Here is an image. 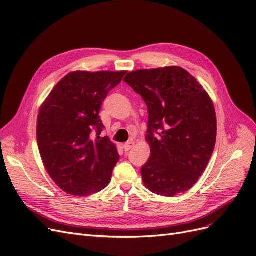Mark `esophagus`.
<instances>
[{
	"instance_id": "esophagus-1",
	"label": "esophagus",
	"mask_w": 256,
	"mask_h": 256,
	"mask_svg": "<svg viewBox=\"0 0 256 256\" xmlns=\"http://www.w3.org/2000/svg\"><path fill=\"white\" fill-rule=\"evenodd\" d=\"M134 146V141H129V142L124 144V148H125L126 152H128V150H130L131 148H132Z\"/></svg>"
}]
</instances>
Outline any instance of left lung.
<instances>
[{
  "mask_svg": "<svg viewBox=\"0 0 256 256\" xmlns=\"http://www.w3.org/2000/svg\"><path fill=\"white\" fill-rule=\"evenodd\" d=\"M147 106L150 157L145 187L164 196L188 191L203 174L216 138L214 106L194 76L176 66L142 69L124 78Z\"/></svg>",
  "mask_w": 256,
  "mask_h": 256,
  "instance_id": "left-lung-1",
  "label": "left lung"
}]
</instances>
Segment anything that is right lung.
Wrapping results in <instances>:
<instances>
[{
  "instance_id": "right-lung-1",
  "label": "right lung",
  "mask_w": 256,
  "mask_h": 256,
  "mask_svg": "<svg viewBox=\"0 0 256 256\" xmlns=\"http://www.w3.org/2000/svg\"><path fill=\"white\" fill-rule=\"evenodd\" d=\"M125 74H68L40 108L36 130L40 157L54 182L69 194L88 196L110 184L120 154L109 138L99 136L104 128L99 111Z\"/></svg>"
}]
</instances>
